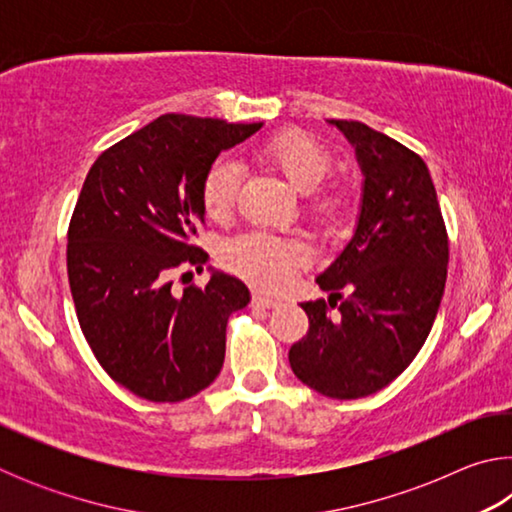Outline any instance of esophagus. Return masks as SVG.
<instances>
[{
    "instance_id": "obj_1",
    "label": "esophagus",
    "mask_w": 512,
    "mask_h": 512,
    "mask_svg": "<svg viewBox=\"0 0 512 512\" xmlns=\"http://www.w3.org/2000/svg\"><path fill=\"white\" fill-rule=\"evenodd\" d=\"M253 302H255L257 307H264V309H273V307L280 305V300L268 298V296H264V293H255V296H253Z\"/></svg>"
}]
</instances>
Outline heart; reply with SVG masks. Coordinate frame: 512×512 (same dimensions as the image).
<instances>
[{"mask_svg": "<svg viewBox=\"0 0 512 512\" xmlns=\"http://www.w3.org/2000/svg\"><path fill=\"white\" fill-rule=\"evenodd\" d=\"M259 158L282 173L300 192H311L323 183L329 171V155L314 137L300 131L273 135L259 146ZM239 185L237 164L221 158L207 169L203 178V207L212 219H221L235 205ZM225 264L262 289L287 287L296 266L302 262L300 246L291 241L248 235L225 246Z\"/></svg>", "mask_w": 512, "mask_h": 512, "instance_id": "obj_1", "label": "heart"}]
</instances>
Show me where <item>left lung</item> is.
I'll list each match as a JSON object with an SVG mask.
<instances>
[{"label":"left lung","mask_w":512,"mask_h":512,"mask_svg":"<svg viewBox=\"0 0 512 512\" xmlns=\"http://www.w3.org/2000/svg\"><path fill=\"white\" fill-rule=\"evenodd\" d=\"M352 144L361 205L348 244L316 277L325 300L302 302L309 332L293 375L334 400H359L402 375L427 341L447 280V230L420 155L361 121L327 119ZM345 288L343 299L338 291Z\"/></svg>","instance_id":"left-lung-1"}]
</instances>
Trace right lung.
Here are the masks:
<instances>
[{"instance_id":"right-lung-1","label":"right lung","mask_w":512,"mask_h":512,"mask_svg":"<svg viewBox=\"0 0 512 512\" xmlns=\"http://www.w3.org/2000/svg\"><path fill=\"white\" fill-rule=\"evenodd\" d=\"M259 128L162 115L88 171L67 232L69 289L94 357L137 397L187 400L223 368L225 325L250 302L248 287L210 268L205 289L173 296L169 273L203 271L207 253L192 246L205 223L203 178Z\"/></svg>"}]
</instances>
